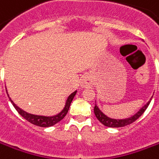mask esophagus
Here are the masks:
<instances>
[{
  "label": "esophagus",
  "instance_id": "1",
  "mask_svg": "<svg viewBox=\"0 0 159 159\" xmlns=\"http://www.w3.org/2000/svg\"><path fill=\"white\" fill-rule=\"evenodd\" d=\"M93 86V80L90 76L86 75L81 81V87L82 88H90Z\"/></svg>",
  "mask_w": 159,
  "mask_h": 159
}]
</instances>
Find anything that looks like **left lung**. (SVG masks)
<instances>
[{"label": "left lung", "instance_id": "obj_1", "mask_svg": "<svg viewBox=\"0 0 159 159\" xmlns=\"http://www.w3.org/2000/svg\"><path fill=\"white\" fill-rule=\"evenodd\" d=\"M151 101H152V98L136 114H134L133 116H130V117L124 118V119H114V118H111V117L107 116L98 108L97 104H95V107H94V113H95V115L97 116V118L99 120V122H101L103 125H105L107 127H111V128H119V127H124V126H126V125H129L130 124H132L133 122H135V121L139 118V116H142L143 112L147 109L148 105L150 104Z\"/></svg>", "mask_w": 159, "mask_h": 159}]
</instances>
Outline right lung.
<instances>
[{
    "instance_id": "obj_1",
    "label": "right lung",
    "mask_w": 159,
    "mask_h": 159,
    "mask_svg": "<svg viewBox=\"0 0 159 159\" xmlns=\"http://www.w3.org/2000/svg\"><path fill=\"white\" fill-rule=\"evenodd\" d=\"M77 92V90L74 91L73 93H71L67 100L65 102V105L63 107V109L61 110V112H59L58 114L55 115V116H40V115H34V114H31V113H29L27 111H23L22 109H20V107H18L16 105L15 102H13L11 100V98H9L8 96V98L10 100V102H12L13 106L16 108V110L18 111V113L20 114V116H22L23 118H25L26 120L29 121L30 123L33 124L34 125H37V126H40V127H50V126H53L56 124H57L58 122L60 121L66 116V114L68 113L69 111V109H70V103L73 100V98L75 96V94Z\"/></svg>"
}]
</instances>
